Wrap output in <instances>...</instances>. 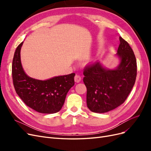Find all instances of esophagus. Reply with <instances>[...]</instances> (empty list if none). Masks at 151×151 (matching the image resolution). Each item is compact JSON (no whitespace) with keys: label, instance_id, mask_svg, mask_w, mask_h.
Wrapping results in <instances>:
<instances>
[{"label":"esophagus","instance_id":"34e87169","mask_svg":"<svg viewBox=\"0 0 151 151\" xmlns=\"http://www.w3.org/2000/svg\"><path fill=\"white\" fill-rule=\"evenodd\" d=\"M74 81L76 83H79V82L81 81V77L79 75H76L74 77Z\"/></svg>","mask_w":151,"mask_h":151}]
</instances>
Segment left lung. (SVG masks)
Masks as SVG:
<instances>
[{"mask_svg": "<svg viewBox=\"0 0 151 151\" xmlns=\"http://www.w3.org/2000/svg\"><path fill=\"white\" fill-rule=\"evenodd\" d=\"M115 55L119 64L114 69L105 68L99 61L87 66L83 81L87 88V106L91 111L103 113L124 103L135 84L137 62L134 53L125 40L119 37Z\"/></svg>", "mask_w": 151, "mask_h": 151, "instance_id": "left-lung-1", "label": "left lung"}]
</instances>
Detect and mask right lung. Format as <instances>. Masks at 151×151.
<instances>
[{
	"label": "right lung",
	"mask_w": 151,
	"mask_h": 151,
	"mask_svg": "<svg viewBox=\"0 0 151 151\" xmlns=\"http://www.w3.org/2000/svg\"><path fill=\"white\" fill-rule=\"evenodd\" d=\"M23 42L17 47L12 65L13 84L16 93L27 106L41 113L59 111L68 91L74 85V73L53 77L47 80L33 79L27 75L21 61Z\"/></svg>",
	"instance_id": "1"
}]
</instances>
